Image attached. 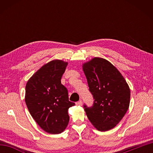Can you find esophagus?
<instances>
[{"label":"esophagus","instance_id":"esophagus-1","mask_svg":"<svg viewBox=\"0 0 153 153\" xmlns=\"http://www.w3.org/2000/svg\"><path fill=\"white\" fill-rule=\"evenodd\" d=\"M76 104H77V105L82 106V100H79V101H78V102H77V103H76Z\"/></svg>","mask_w":153,"mask_h":153}]
</instances>
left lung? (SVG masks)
<instances>
[{"label":"left lung","mask_w":153,"mask_h":153,"mask_svg":"<svg viewBox=\"0 0 153 153\" xmlns=\"http://www.w3.org/2000/svg\"><path fill=\"white\" fill-rule=\"evenodd\" d=\"M82 67L94 99L92 107L84 105L87 117L98 131L109 130L120 123L128 109V84L118 69L105 59L94 57Z\"/></svg>","instance_id":"1"}]
</instances>
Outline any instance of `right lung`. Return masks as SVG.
Listing matches in <instances>:
<instances>
[{
	"instance_id": "add662e5",
	"label": "right lung",
	"mask_w": 153,
	"mask_h": 153,
	"mask_svg": "<svg viewBox=\"0 0 153 153\" xmlns=\"http://www.w3.org/2000/svg\"><path fill=\"white\" fill-rule=\"evenodd\" d=\"M67 62L53 60L40 68L25 86V101L30 113L44 131L58 134L69 121L68 109L75 105L69 100L68 91L61 84Z\"/></svg>"
}]
</instances>
